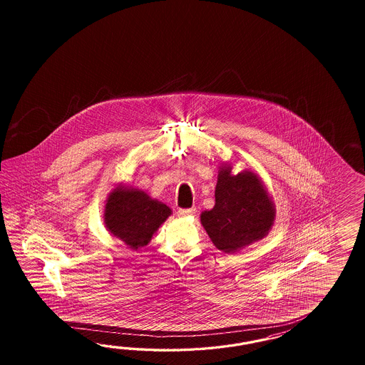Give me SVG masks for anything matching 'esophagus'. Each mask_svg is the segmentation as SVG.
Segmentation results:
<instances>
[{
    "instance_id": "obj_1",
    "label": "esophagus",
    "mask_w": 365,
    "mask_h": 365,
    "mask_svg": "<svg viewBox=\"0 0 365 365\" xmlns=\"http://www.w3.org/2000/svg\"><path fill=\"white\" fill-rule=\"evenodd\" d=\"M194 211L195 209H179L177 214L179 217H190L194 214Z\"/></svg>"
}]
</instances>
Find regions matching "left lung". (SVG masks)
Returning <instances> with one entry per match:
<instances>
[{"instance_id": "1", "label": "left lung", "mask_w": 365, "mask_h": 365, "mask_svg": "<svg viewBox=\"0 0 365 365\" xmlns=\"http://www.w3.org/2000/svg\"><path fill=\"white\" fill-rule=\"evenodd\" d=\"M223 165L218 171L215 205L202 211L200 223L225 253H235L265 238L276 220V206L261 178L243 170L237 175Z\"/></svg>"}]
</instances>
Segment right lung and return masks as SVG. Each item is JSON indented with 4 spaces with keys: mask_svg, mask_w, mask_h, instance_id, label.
<instances>
[{
    "mask_svg": "<svg viewBox=\"0 0 365 365\" xmlns=\"http://www.w3.org/2000/svg\"><path fill=\"white\" fill-rule=\"evenodd\" d=\"M171 212L163 202L151 198L142 190L119 185L106 200L103 218L113 237L138 250L151 241Z\"/></svg>",
    "mask_w": 365,
    "mask_h": 365,
    "instance_id": "obj_1",
    "label": "right lung"
}]
</instances>
